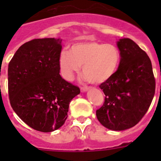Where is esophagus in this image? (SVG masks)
<instances>
[{
	"mask_svg": "<svg viewBox=\"0 0 161 161\" xmlns=\"http://www.w3.org/2000/svg\"><path fill=\"white\" fill-rule=\"evenodd\" d=\"M89 89V88L87 87V86H84V87L80 88V91H81L82 93H85V92H86V91H87Z\"/></svg>",
	"mask_w": 161,
	"mask_h": 161,
	"instance_id": "1",
	"label": "esophagus"
}]
</instances>
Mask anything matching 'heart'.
I'll use <instances>...</instances> for the list:
<instances>
[{"label": "heart", "instance_id": "b5f03b06", "mask_svg": "<svg viewBox=\"0 0 161 161\" xmlns=\"http://www.w3.org/2000/svg\"><path fill=\"white\" fill-rule=\"evenodd\" d=\"M121 61V53L114 44L89 41L72 44L70 52L63 50L59 56V66L63 77L71 80L80 70L93 84H102L115 74Z\"/></svg>", "mask_w": 161, "mask_h": 161}]
</instances>
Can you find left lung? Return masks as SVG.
I'll use <instances>...</instances> for the list:
<instances>
[{"label": "left lung", "mask_w": 161, "mask_h": 161, "mask_svg": "<svg viewBox=\"0 0 161 161\" xmlns=\"http://www.w3.org/2000/svg\"><path fill=\"white\" fill-rule=\"evenodd\" d=\"M121 61L117 72L100 85L106 97L96 111L101 124L112 130L136 126L147 113L156 89L152 62L147 53L130 38L117 42Z\"/></svg>", "instance_id": "obj_1"}]
</instances>
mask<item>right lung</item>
<instances>
[{
    "label": "right lung",
    "mask_w": 161,
    "mask_h": 161,
    "mask_svg": "<svg viewBox=\"0 0 161 161\" xmlns=\"http://www.w3.org/2000/svg\"><path fill=\"white\" fill-rule=\"evenodd\" d=\"M62 39L37 38L18 49L8 64L11 106L31 128L52 132L64 124L69 103L80 89L59 75Z\"/></svg>",
    "instance_id": "obj_1"
}]
</instances>
